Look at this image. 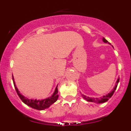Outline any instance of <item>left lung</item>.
I'll use <instances>...</instances> for the list:
<instances>
[{"instance_id":"obj_1","label":"left lung","mask_w":131,"mask_h":131,"mask_svg":"<svg viewBox=\"0 0 131 131\" xmlns=\"http://www.w3.org/2000/svg\"><path fill=\"white\" fill-rule=\"evenodd\" d=\"M102 40H103V42H105V43H107V42H108V41H107V40L104 37H103ZM108 43H109V42H108ZM109 44H110V43H109ZM119 78L117 79V81H116V83H115V86H114V88L112 89V91H111L110 92H109V93L107 94H106V95L103 96L101 97V98H91V97L86 96L84 95V94H82V96H83V98H84V100H86V101H88V102H91L98 103V104H101V103L106 102H107V100H108L109 99H110V98L112 96H113V93H114L115 91L116 90L117 86V84H118V83H119Z\"/></svg>"}]
</instances>
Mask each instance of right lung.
<instances>
[{
  "label": "right lung",
  "mask_w": 131,
  "mask_h": 131,
  "mask_svg": "<svg viewBox=\"0 0 131 131\" xmlns=\"http://www.w3.org/2000/svg\"><path fill=\"white\" fill-rule=\"evenodd\" d=\"M12 79H13L14 85L16 92H17L18 95L19 96V97L20 98L21 100V101H22L24 104H25L27 105V106H29V107H32V108L37 110H45V109L49 107L52 104H54L55 102H56V100H57L58 98V91L57 86L56 87L55 91H54V93H53V94L51 96L48 97V98H45V99H43V100L29 99V98H26V97L24 96V95H22V94L20 93V92L18 91V88H17V86H16V83H15L14 77H12Z\"/></svg>",
  "instance_id": "add662e5"
}]
</instances>
